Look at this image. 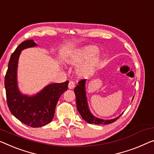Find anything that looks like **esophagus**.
I'll return each instance as SVG.
<instances>
[{"mask_svg":"<svg viewBox=\"0 0 154 154\" xmlns=\"http://www.w3.org/2000/svg\"><path fill=\"white\" fill-rule=\"evenodd\" d=\"M75 86V82H73V81H70L69 82V84H68V88H69V89L74 88Z\"/></svg>","mask_w":154,"mask_h":154,"instance_id":"34e87169","label":"esophagus"}]
</instances>
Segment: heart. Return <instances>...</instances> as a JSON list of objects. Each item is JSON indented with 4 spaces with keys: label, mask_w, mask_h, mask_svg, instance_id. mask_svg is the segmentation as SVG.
<instances>
[{
    "label": "heart",
    "mask_w": 154,
    "mask_h": 154,
    "mask_svg": "<svg viewBox=\"0 0 154 154\" xmlns=\"http://www.w3.org/2000/svg\"><path fill=\"white\" fill-rule=\"evenodd\" d=\"M99 52L100 50L97 46L88 45L70 52L66 56L65 61L72 66H78L82 63L77 68V74L81 77L89 76L93 74L100 65Z\"/></svg>",
    "instance_id": "b5f03b06"
}]
</instances>
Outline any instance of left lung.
Returning <instances> with one entry per match:
<instances>
[{"label": "left lung", "instance_id": "1", "mask_svg": "<svg viewBox=\"0 0 154 154\" xmlns=\"http://www.w3.org/2000/svg\"><path fill=\"white\" fill-rule=\"evenodd\" d=\"M85 84H86V79H82L78 82V85L74 89L75 96H76L77 109L78 112L81 115L82 118L87 122L95 124V125H109L118 120L122 113L118 118L112 119V120H102V119L96 118L91 113L88 106V102H87Z\"/></svg>", "mask_w": 154, "mask_h": 154}]
</instances>
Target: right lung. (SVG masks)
<instances>
[{
	"label": "right lung",
	"instance_id": "add662e5",
	"mask_svg": "<svg viewBox=\"0 0 154 154\" xmlns=\"http://www.w3.org/2000/svg\"><path fill=\"white\" fill-rule=\"evenodd\" d=\"M36 45L32 39L20 43L11 54L5 77L7 102L11 114L22 123L34 128L43 127L52 120L57 102L68 86V81L49 84L33 96L23 95L19 91L17 67L20 52Z\"/></svg>",
	"mask_w": 154,
	"mask_h": 154
}]
</instances>
